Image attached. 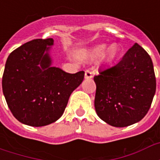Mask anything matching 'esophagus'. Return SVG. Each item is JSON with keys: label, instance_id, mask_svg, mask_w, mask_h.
Wrapping results in <instances>:
<instances>
[{"label": "esophagus", "instance_id": "1", "mask_svg": "<svg viewBox=\"0 0 160 160\" xmlns=\"http://www.w3.org/2000/svg\"><path fill=\"white\" fill-rule=\"evenodd\" d=\"M85 78L86 79H91V78H92V73L91 72L90 70H86L85 71Z\"/></svg>", "mask_w": 160, "mask_h": 160}]
</instances>
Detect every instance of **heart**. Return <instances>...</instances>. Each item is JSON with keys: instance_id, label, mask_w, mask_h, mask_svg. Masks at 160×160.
Wrapping results in <instances>:
<instances>
[{"instance_id": "heart-1", "label": "heart", "mask_w": 160, "mask_h": 160, "mask_svg": "<svg viewBox=\"0 0 160 160\" xmlns=\"http://www.w3.org/2000/svg\"><path fill=\"white\" fill-rule=\"evenodd\" d=\"M105 48H106L105 44H100V45L96 46L95 48L92 49V52H91L92 53V56H94V57H98V56H101L104 53ZM116 55H117V45L116 44H112L106 50L104 58L108 62H111V60L114 59Z\"/></svg>"}]
</instances>
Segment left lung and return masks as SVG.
Wrapping results in <instances>:
<instances>
[{"mask_svg": "<svg viewBox=\"0 0 160 160\" xmlns=\"http://www.w3.org/2000/svg\"><path fill=\"white\" fill-rule=\"evenodd\" d=\"M94 105L97 115L111 126L127 127L147 115L156 92L153 64L134 43L120 62L98 71Z\"/></svg>", "mask_w": 160, "mask_h": 160, "instance_id": "8db88e82", "label": "left lung"}]
</instances>
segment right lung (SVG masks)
<instances>
[{"instance_id":"add662e5","label":"right lung","mask_w":160,"mask_h":160,"mask_svg":"<svg viewBox=\"0 0 160 160\" xmlns=\"http://www.w3.org/2000/svg\"><path fill=\"white\" fill-rule=\"evenodd\" d=\"M52 38L34 39L14 49L8 57L2 91L13 117L32 127L58 120L70 95L84 80L85 72L68 73L51 66Z\"/></svg>"}]
</instances>
